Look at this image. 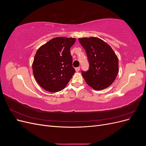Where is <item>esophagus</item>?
<instances>
[{
  "label": "esophagus",
  "mask_w": 146,
  "mask_h": 146,
  "mask_svg": "<svg viewBox=\"0 0 146 146\" xmlns=\"http://www.w3.org/2000/svg\"><path fill=\"white\" fill-rule=\"evenodd\" d=\"M80 67L76 68V72H78L79 70H80Z\"/></svg>",
  "instance_id": "1"
}]
</instances>
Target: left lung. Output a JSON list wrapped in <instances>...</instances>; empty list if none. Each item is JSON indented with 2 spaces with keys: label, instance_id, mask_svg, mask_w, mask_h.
<instances>
[{
  "label": "left lung",
  "instance_id": "1",
  "mask_svg": "<svg viewBox=\"0 0 146 146\" xmlns=\"http://www.w3.org/2000/svg\"><path fill=\"white\" fill-rule=\"evenodd\" d=\"M78 41L85 50L90 68L82 72L86 83L95 90L109 87L119 72L118 58L108 44L96 37L81 38Z\"/></svg>",
  "mask_w": 146,
  "mask_h": 146
}]
</instances>
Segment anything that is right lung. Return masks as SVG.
Instances as JSON below:
<instances>
[{"mask_svg": "<svg viewBox=\"0 0 146 146\" xmlns=\"http://www.w3.org/2000/svg\"><path fill=\"white\" fill-rule=\"evenodd\" d=\"M76 40L74 38L56 37L36 51L32 63L33 74L44 90L51 92L61 91L76 72L70 51Z\"/></svg>", "mask_w": 146, "mask_h": 146, "instance_id": "1", "label": "right lung"}]
</instances>
